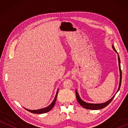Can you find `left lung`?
<instances>
[{"label":"left lung","mask_w":128,"mask_h":128,"mask_svg":"<svg viewBox=\"0 0 128 128\" xmlns=\"http://www.w3.org/2000/svg\"><path fill=\"white\" fill-rule=\"evenodd\" d=\"M112 48H113L114 50L118 54V66H119V72H120V83H119V86H118V90L117 91L116 93L118 92L119 89H120V86H121V78H122V73H121V66H120V57H119V55H118V52L116 51L114 45L112 46ZM116 94L114 95V96L112 97V98H111L110 100H108V101L106 102L103 103H87L86 102H84V100H82L81 98H80V95L78 93L77 90H76V98L77 100L78 101V102L79 103V104L81 105L82 107H83L84 108H86V109H88V110H100L102 109V108H103L106 107V106H108L109 104L111 103V102L112 100V99H114V98Z\"/></svg>","instance_id":"obj_1"}]
</instances>
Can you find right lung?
I'll use <instances>...</instances> for the list:
<instances>
[{"mask_svg": "<svg viewBox=\"0 0 128 128\" xmlns=\"http://www.w3.org/2000/svg\"><path fill=\"white\" fill-rule=\"evenodd\" d=\"M58 90H59V89H58L57 92H56L55 96V98H54V99L53 100L52 102L48 106H47V107H45V108H42V109L36 110H28V109H26V108H25V109H26V110H27V111H28L30 112H32V113H33V114H42L46 113V112H49V111H50V110L52 109V108H53L54 105H55V102H56V98H57V96H58Z\"/></svg>", "mask_w": 128, "mask_h": 128, "instance_id": "right-lung-1", "label": "right lung"}]
</instances>
